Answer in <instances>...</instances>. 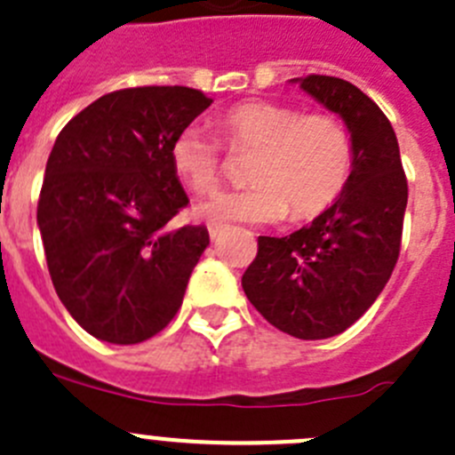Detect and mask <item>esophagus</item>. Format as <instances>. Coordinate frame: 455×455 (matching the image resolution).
<instances>
[{
  "mask_svg": "<svg viewBox=\"0 0 455 455\" xmlns=\"http://www.w3.org/2000/svg\"><path fill=\"white\" fill-rule=\"evenodd\" d=\"M208 232L212 238H219L226 232V226H221V223H208Z\"/></svg>",
  "mask_w": 455,
  "mask_h": 455,
  "instance_id": "esophagus-1",
  "label": "esophagus"
}]
</instances>
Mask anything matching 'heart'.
<instances>
[{"instance_id": "obj_1", "label": "heart", "mask_w": 455, "mask_h": 455, "mask_svg": "<svg viewBox=\"0 0 455 455\" xmlns=\"http://www.w3.org/2000/svg\"><path fill=\"white\" fill-rule=\"evenodd\" d=\"M217 128L229 150H254L245 188L217 192L196 208L212 223H276L291 210L312 219L330 208L352 174V137L331 112H300L269 101L228 108ZM174 172L196 195L212 192L223 165V146L201 125H188L170 148Z\"/></svg>"}]
</instances>
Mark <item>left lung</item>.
Wrapping results in <instances>:
<instances>
[{
  "instance_id": "left-lung-1",
  "label": "left lung",
  "mask_w": 455,
  "mask_h": 455,
  "mask_svg": "<svg viewBox=\"0 0 455 455\" xmlns=\"http://www.w3.org/2000/svg\"><path fill=\"white\" fill-rule=\"evenodd\" d=\"M339 115L352 137V174L339 199L290 236H259L241 278L250 303L276 330L303 340L331 339L379 299L400 254L407 179L389 119L345 79H291Z\"/></svg>"
}]
</instances>
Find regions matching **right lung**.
<instances>
[{
    "label": "right lung",
    "mask_w": 455,
    "mask_h": 455,
    "mask_svg": "<svg viewBox=\"0 0 455 455\" xmlns=\"http://www.w3.org/2000/svg\"><path fill=\"white\" fill-rule=\"evenodd\" d=\"M210 103L186 85L116 90L52 146L37 226L57 296L94 339L143 343L181 307L210 234L170 228L188 205L170 148Z\"/></svg>",
    "instance_id": "add662e5"
}]
</instances>
